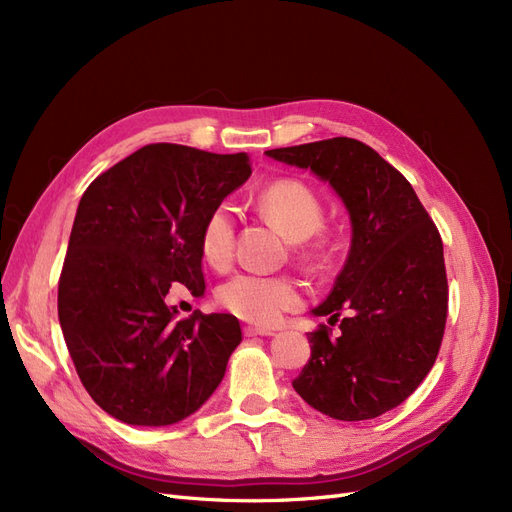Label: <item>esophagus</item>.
Segmentation results:
<instances>
[{
	"label": "esophagus",
	"mask_w": 512,
	"mask_h": 512,
	"mask_svg": "<svg viewBox=\"0 0 512 512\" xmlns=\"http://www.w3.org/2000/svg\"><path fill=\"white\" fill-rule=\"evenodd\" d=\"M246 337H270L274 335L272 329H261V327H244Z\"/></svg>",
	"instance_id": "esophagus-1"
}]
</instances>
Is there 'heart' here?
<instances>
[{
  "label": "heart",
  "mask_w": 512,
  "mask_h": 512,
  "mask_svg": "<svg viewBox=\"0 0 512 512\" xmlns=\"http://www.w3.org/2000/svg\"><path fill=\"white\" fill-rule=\"evenodd\" d=\"M259 211L270 217L293 242L308 240L323 223V202L314 189L299 179H278L263 187L257 198ZM200 251L213 268L230 266L234 255V211L227 202L206 215L200 230ZM221 306L259 325H272L301 304V285L293 278L240 272L225 280L217 291Z\"/></svg>",
  "instance_id": "obj_1"
}]
</instances>
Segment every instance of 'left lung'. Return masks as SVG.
<instances>
[{"mask_svg":"<svg viewBox=\"0 0 512 512\" xmlns=\"http://www.w3.org/2000/svg\"><path fill=\"white\" fill-rule=\"evenodd\" d=\"M310 170L344 202L352 238L342 272L314 316L310 361L293 382L316 411L342 422L377 418L422 384L447 320L443 242L411 183L369 145L335 137L266 151Z\"/></svg>","mask_w":512,"mask_h":512,"instance_id":"8db88e82","label":"left lung"}]
</instances>
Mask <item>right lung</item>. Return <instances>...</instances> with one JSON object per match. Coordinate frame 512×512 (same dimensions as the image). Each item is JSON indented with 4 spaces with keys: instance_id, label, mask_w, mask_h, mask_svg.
I'll return each instance as SVG.
<instances>
[{
    "instance_id": "add662e5",
    "label": "right lung",
    "mask_w": 512,
    "mask_h": 512,
    "mask_svg": "<svg viewBox=\"0 0 512 512\" xmlns=\"http://www.w3.org/2000/svg\"><path fill=\"white\" fill-rule=\"evenodd\" d=\"M251 177L246 154L156 143L94 179L75 213L59 320L92 401L132 426H170L221 384L242 342L232 314L179 318L175 282L204 295L200 230Z\"/></svg>"
}]
</instances>
